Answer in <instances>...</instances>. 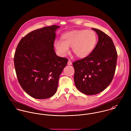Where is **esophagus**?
<instances>
[{"instance_id": "esophagus-1", "label": "esophagus", "mask_w": 131, "mask_h": 131, "mask_svg": "<svg viewBox=\"0 0 131 131\" xmlns=\"http://www.w3.org/2000/svg\"><path fill=\"white\" fill-rule=\"evenodd\" d=\"M67 64H68V65H72V62H71L70 60H69L68 61Z\"/></svg>"}]
</instances>
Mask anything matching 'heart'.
I'll list each match as a JSON object with an SVG mask.
<instances>
[{
  "label": "heart",
  "instance_id": "heart-1",
  "mask_svg": "<svg viewBox=\"0 0 131 131\" xmlns=\"http://www.w3.org/2000/svg\"><path fill=\"white\" fill-rule=\"evenodd\" d=\"M62 41L56 40L54 47L61 56H65L69 52V48L79 58L89 56L94 51L97 41L96 32L91 30H74L66 32L61 36Z\"/></svg>",
  "mask_w": 131,
  "mask_h": 131
}]
</instances>
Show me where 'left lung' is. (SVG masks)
<instances>
[{"label": "left lung", "mask_w": 131, "mask_h": 131, "mask_svg": "<svg viewBox=\"0 0 131 131\" xmlns=\"http://www.w3.org/2000/svg\"><path fill=\"white\" fill-rule=\"evenodd\" d=\"M99 39L94 51L87 57L74 62V80L80 92L97 94L111 82L115 71L117 53L112 39L102 31L92 28Z\"/></svg>", "instance_id": "obj_1"}]
</instances>
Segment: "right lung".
Listing matches in <instances>:
<instances>
[{
	"mask_svg": "<svg viewBox=\"0 0 131 131\" xmlns=\"http://www.w3.org/2000/svg\"><path fill=\"white\" fill-rule=\"evenodd\" d=\"M52 25L29 33L20 41L14 55L18 81L31 97H51L57 92L60 75L68 60L57 56L53 49L56 30Z\"/></svg>",
	"mask_w": 131,
	"mask_h": 131,
	"instance_id": "add662e5",
	"label": "right lung"
}]
</instances>
